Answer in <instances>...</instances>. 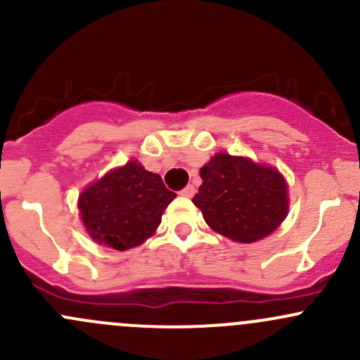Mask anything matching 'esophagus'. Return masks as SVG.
I'll return each mask as SVG.
<instances>
[{
	"instance_id": "1",
	"label": "esophagus",
	"mask_w": 360,
	"mask_h": 360,
	"mask_svg": "<svg viewBox=\"0 0 360 360\" xmlns=\"http://www.w3.org/2000/svg\"><path fill=\"white\" fill-rule=\"evenodd\" d=\"M194 192H195L194 185H187V187H185V188H181L180 194L184 195V198H192V195H194Z\"/></svg>"
}]
</instances>
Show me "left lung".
<instances>
[{
  "label": "left lung",
  "mask_w": 360,
  "mask_h": 360,
  "mask_svg": "<svg viewBox=\"0 0 360 360\" xmlns=\"http://www.w3.org/2000/svg\"><path fill=\"white\" fill-rule=\"evenodd\" d=\"M199 175L202 184L192 202L206 224L229 240L254 243L271 234L287 217V184L278 169L220 152Z\"/></svg>",
  "instance_id": "left-lung-1"
}]
</instances>
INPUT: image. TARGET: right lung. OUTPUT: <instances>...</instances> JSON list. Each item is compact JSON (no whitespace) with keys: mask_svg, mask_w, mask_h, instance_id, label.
<instances>
[{"mask_svg":"<svg viewBox=\"0 0 360 360\" xmlns=\"http://www.w3.org/2000/svg\"><path fill=\"white\" fill-rule=\"evenodd\" d=\"M175 198L161 176L129 161L89 185L78 198V210L92 240L127 250L154 234L166 206Z\"/></svg>","mask_w":360,"mask_h":360,"instance_id":"add662e5","label":"right lung"}]
</instances>
